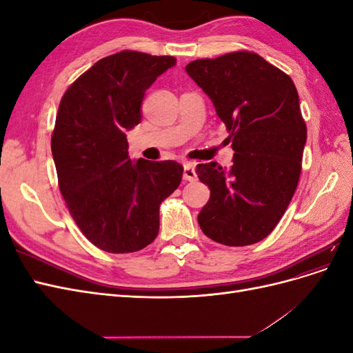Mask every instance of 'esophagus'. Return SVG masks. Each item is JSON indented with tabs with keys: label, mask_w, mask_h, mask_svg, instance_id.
Returning a JSON list of instances; mask_svg holds the SVG:
<instances>
[{
	"label": "esophagus",
	"mask_w": 353,
	"mask_h": 353,
	"mask_svg": "<svg viewBox=\"0 0 353 353\" xmlns=\"http://www.w3.org/2000/svg\"><path fill=\"white\" fill-rule=\"evenodd\" d=\"M184 179L187 181H194L196 179V170L193 163H185L184 165Z\"/></svg>",
	"instance_id": "obj_1"
}]
</instances>
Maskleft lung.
<instances>
[{"instance_id": "8db88e82", "label": "left lung", "mask_w": 353, "mask_h": 353, "mask_svg": "<svg viewBox=\"0 0 353 353\" xmlns=\"http://www.w3.org/2000/svg\"><path fill=\"white\" fill-rule=\"evenodd\" d=\"M230 132L231 168L200 163L210 190L199 213L201 231L225 245H249L276 227L301 176L306 125L292 78L249 51L185 66Z\"/></svg>"}]
</instances>
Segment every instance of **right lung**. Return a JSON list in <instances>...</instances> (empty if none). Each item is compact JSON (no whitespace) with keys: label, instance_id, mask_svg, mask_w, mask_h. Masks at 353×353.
<instances>
[{"label":"right lung","instance_id":"obj_1","mask_svg":"<svg viewBox=\"0 0 353 353\" xmlns=\"http://www.w3.org/2000/svg\"><path fill=\"white\" fill-rule=\"evenodd\" d=\"M175 65L172 56L116 52L81 74L60 101L51 137L59 187L83 236L104 252L153 243L160 205L183 178L175 160H131L125 134L141 121L145 91Z\"/></svg>","mask_w":353,"mask_h":353}]
</instances>
